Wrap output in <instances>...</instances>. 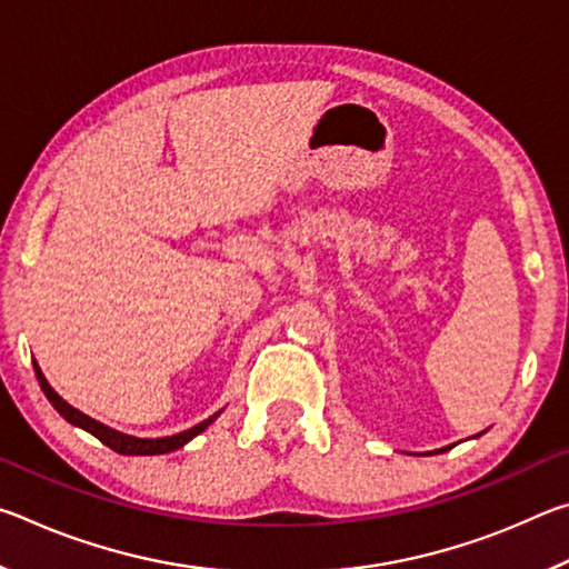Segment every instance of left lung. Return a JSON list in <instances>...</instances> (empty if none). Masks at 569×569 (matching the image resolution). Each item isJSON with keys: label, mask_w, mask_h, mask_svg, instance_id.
<instances>
[{"label": "left lung", "mask_w": 569, "mask_h": 569, "mask_svg": "<svg viewBox=\"0 0 569 569\" xmlns=\"http://www.w3.org/2000/svg\"><path fill=\"white\" fill-rule=\"evenodd\" d=\"M439 451H445V449H439Z\"/></svg>", "instance_id": "1"}]
</instances>
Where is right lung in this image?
<instances>
[{
    "label": "right lung",
    "instance_id": "obj_1",
    "mask_svg": "<svg viewBox=\"0 0 569 569\" xmlns=\"http://www.w3.org/2000/svg\"><path fill=\"white\" fill-rule=\"evenodd\" d=\"M34 373H37V381H40V387L44 391V397L50 399L52 407L60 411V417H64L70 423H74V427H80L84 431H90L92 437H98L104 447H110L112 451H118V455H128V457H150V455H168V451H176L180 449L182 445H188V441L192 437H198L200 431H203L206 427H210V423L216 421L218 413H213V417H208L206 421L196 423V427L188 429V431H180V435H172V437H162V439H138V437H128V435H120V431H114L110 427H104V423L90 419L88 413H82L80 409H74L67 403L60 393H57L50 383H47L44 373L40 371V366H37L34 361Z\"/></svg>",
    "mask_w": 569,
    "mask_h": 569
}]
</instances>
